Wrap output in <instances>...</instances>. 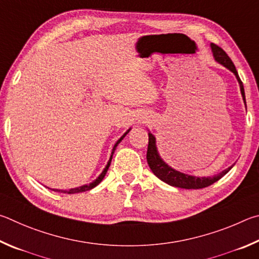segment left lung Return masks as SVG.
<instances>
[{
    "mask_svg": "<svg viewBox=\"0 0 259 259\" xmlns=\"http://www.w3.org/2000/svg\"><path fill=\"white\" fill-rule=\"evenodd\" d=\"M210 47H211L212 54H214L215 60L217 62L222 63L223 66H225L228 69H230L233 72L235 77H237V79L240 84V90H241L243 101H244V103H246L243 84H242L241 79H240L237 69H235L234 63L232 62V60H231V58L228 56V54H226L224 50L220 48L219 45L211 43ZM147 160H148L149 167H150L152 170V173L155 174L158 179L164 181L165 183L171 185V187L182 188V189H202V188L209 187V185L217 182V181L223 178V176L233 167V166H231L228 169L223 170L222 173L217 174L215 176H211V178H196V176L180 173V171L170 168L168 165L165 164V162L161 160V158L159 157V155H158V151L156 148V139L151 133H149Z\"/></svg>",
    "mask_w": 259,
    "mask_h": 259,
    "instance_id": "left-lung-1",
    "label": "left lung"
}]
</instances>
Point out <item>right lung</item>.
<instances>
[{
  "label": "right lung",
  "instance_id": "right-lung-1",
  "mask_svg": "<svg viewBox=\"0 0 259 259\" xmlns=\"http://www.w3.org/2000/svg\"><path fill=\"white\" fill-rule=\"evenodd\" d=\"M130 131V130H128ZM128 131H127V132L122 135V137L118 140L117 141V143L115 144V147H113V150H112V153H111V157H110V159H109V161H108V164H107V166H106V168L103 169V171L101 173V175L99 176V178L95 180V181H93L92 183H90V184H86V185H83V187H79V188H76V189H70V190H68V191H62V190H54L53 189V191H56V192H65V193H68V194H71V193H79V192H85V191H89V190H91V189H93V188H95L97 187V185L101 182V181L103 180V178H104V175H106V173H107V170H108V168H109V166H110V162H111V159H112V155H113V152H115V150H116V147L118 146V143H120V141L122 139H124V137L125 135L128 133Z\"/></svg>",
  "mask_w": 259,
  "mask_h": 259
}]
</instances>
